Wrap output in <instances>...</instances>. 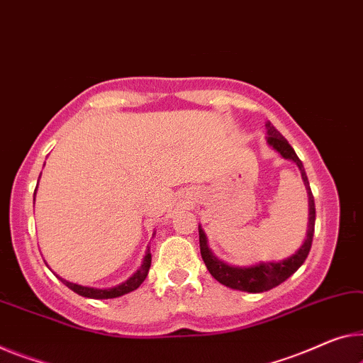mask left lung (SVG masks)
Masks as SVG:
<instances>
[{"label":"left lung","mask_w":363,"mask_h":363,"mask_svg":"<svg viewBox=\"0 0 363 363\" xmlns=\"http://www.w3.org/2000/svg\"><path fill=\"white\" fill-rule=\"evenodd\" d=\"M266 126H267V143H269V146L274 147L277 152H281L282 157L291 159L298 165L300 172H302L305 186L308 189L310 225H308V235H306V240L302 245V248H300L294 256H291V258L279 261V263H259L252 267H233L222 263L220 259H217L216 256L211 253L208 245H206L204 232L198 227L201 256H203L204 264L211 272V276L227 287L235 289V291H242V292H252V294L271 291L272 287H276L284 281H287V279L303 264L306 256H308L311 242H313V233H315V216H316L315 199H313V194H311L310 183H308V178H306L302 160L297 157V154H295V150L292 149L291 144H289L287 139L284 138L274 126H272V123H267Z\"/></svg>","instance_id":"left-lung-1"}]
</instances>
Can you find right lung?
<instances>
[{"instance_id": "1", "label": "right lung", "mask_w": 363, "mask_h": 363, "mask_svg": "<svg viewBox=\"0 0 363 363\" xmlns=\"http://www.w3.org/2000/svg\"><path fill=\"white\" fill-rule=\"evenodd\" d=\"M149 267H150V253H147L144 256V261L139 269L133 274L130 279H128L126 282L120 284V286L116 287H111V289H92V287H82V286H77V284H72L65 281V279H61V282L65 284L66 287H69L72 292L82 295V297H87V298H115V297H121V295H125L128 292H133L136 291V289L141 286L144 282V279L147 277V272H149Z\"/></svg>"}]
</instances>
